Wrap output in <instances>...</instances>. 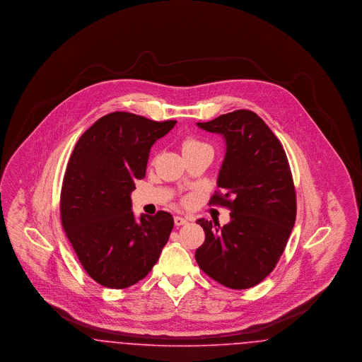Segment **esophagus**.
<instances>
[{
  "instance_id": "esophagus-1",
  "label": "esophagus",
  "mask_w": 362,
  "mask_h": 362,
  "mask_svg": "<svg viewBox=\"0 0 362 362\" xmlns=\"http://www.w3.org/2000/svg\"><path fill=\"white\" fill-rule=\"evenodd\" d=\"M173 223H175L176 226H180V225L187 224V220L183 218V217H180V216H176V217L173 218Z\"/></svg>"
}]
</instances>
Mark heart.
I'll list each match as a JSON object with an SVG mask.
<instances>
[{
    "instance_id": "heart-1",
    "label": "heart",
    "mask_w": 362,
    "mask_h": 362,
    "mask_svg": "<svg viewBox=\"0 0 362 362\" xmlns=\"http://www.w3.org/2000/svg\"><path fill=\"white\" fill-rule=\"evenodd\" d=\"M199 146H206L205 144H202L201 141L195 139V138H186L183 142V152L194 149V148H199Z\"/></svg>"
}]
</instances>
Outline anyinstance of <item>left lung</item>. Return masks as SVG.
I'll return each instance as SVG.
<instances>
[{
  "mask_svg": "<svg viewBox=\"0 0 362 362\" xmlns=\"http://www.w3.org/2000/svg\"><path fill=\"white\" fill-rule=\"evenodd\" d=\"M198 127L221 134L224 161L210 202L230 210L224 226L199 218L205 241L195 259L207 276L230 289H248L269 276L296 221V191L286 153L262 118L236 110Z\"/></svg>",
  "mask_w": 362,
  "mask_h": 362,
  "instance_id": "left-lung-1",
  "label": "left lung"
}]
</instances>
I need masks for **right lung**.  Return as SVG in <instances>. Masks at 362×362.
<instances>
[{"label":"right lung","mask_w":362,"mask_h":362,"mask_svg":"<svg viewBox=\"0 0 362 362\" xmlns=\"http://www.w3.org/2000/svg\"><path fill=\"white\" fill-rule=\"evenodd\" d=\"M176 121L111 112L77 141L61 189V221L88 276L110 289L148 276L170 239L173 216L157 211L136 220L130 194L145 177L152 145Z\"/></svg>","instance_id":"add662e5"}]
</instances>
